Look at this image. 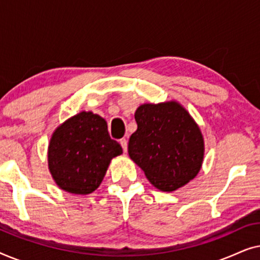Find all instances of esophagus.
Returning a JSON list of instances; mask_svg holds the SVG:
<instances>
[{"label":"esophagus","instance_id":"esophagus-1","mask_svg":"<svg viewBox=\"0 0 260 260\" xmlns=\"http://www.w3.org/2000/svg\"><path fill=\"white\" fill-rule=\"evenodd\" d=\"M119 143H120V145H122L123 151L126 152L127 151V141L125 140V138H122V140L119 141Z\"/></svg>","mask_w":260,"mask_h":260}]
</instances>
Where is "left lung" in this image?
I'll use <instances>...</instances> for the list:
<instances>
[{
  "mask_svg": "<svg viewBox=\"0 0 260 260\" xmlns=\"http://www.w3.org/2000/svg\"><path fill=\"white\" fill-rule=\"evenodd\" d=\"M135 119L137 130L127 152L156 188L176 190L197 176L204 159V138L182 106L176 102L143 104Z\"/></svg>",
  "mask_w": 260,
  "mask_h": 260,
  "instance_id": "left-lung-1",
  "label": "left lung"
}]
</instances>
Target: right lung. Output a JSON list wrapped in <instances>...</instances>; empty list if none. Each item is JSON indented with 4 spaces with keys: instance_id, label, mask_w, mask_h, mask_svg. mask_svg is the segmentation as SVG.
Returning <instances> with one entry per match:
<instances>
[{
    "instance_id": "right-lung-1",
    "label": "right lung",
    "mask_w": 260,
    "mask_h": 260,
    "mask_svg": "<svg viewBox=\"0 0 260 260\" xmlns=\"http://www.w3.org/2000/svg\"><path fill=\"white\" fill-rule=\"evenodd\" d=\"M123 152L111 140L101 116L80 112L54 131L48 147V167L61 189L90 194L104 179L110 161Z\"/></svg>"
}]
</instances>
